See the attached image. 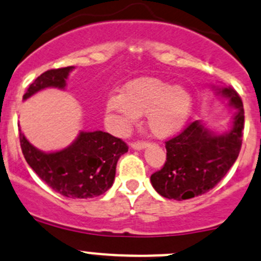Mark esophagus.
I'll return each instance as SVG.
<instances>
[{
    "mask_svg": "<svg viewBox=\"0 0 261 261\" xmlns=\"http://www.w3.org/2000/svg\"><path fill=\"white\" fill-rule=\"evenodd\" d=\"M146 141H134L131 142V147L135 150H142L144 147H146Z\"/></svg>",
    "mask_w": 261,
    "mask_h": 261,
    "instance_id": "obj_1",
    "label": "esophagus"
}]
</instances>
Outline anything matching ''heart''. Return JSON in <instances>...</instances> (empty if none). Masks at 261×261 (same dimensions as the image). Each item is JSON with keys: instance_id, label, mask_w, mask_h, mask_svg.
<instances>
[{"instance_id": "b5f03b06", "label": "heart", "mask_w": 261, "mask_h": 261, "mask_svg": "<svg viewBox=\"0 0 261 261\" xmlns=\"http://www.w3.org/2000/svg\"><path fill=\"white\" fill-rule=\"evenodd\" d=\"M193 100L185 89L159 79H141L126 85L121 95L109 96L106 116L115 133L121 134L141 115L156 138H166L188 121Z\"/></svg>"}]
</instances>
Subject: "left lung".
Returning <instances> with one entry per match:
<instances>
[{
    "mask_svg": "<svg viewBox=\"0 0 261 261\" xmlns=\"http://www.w3.org/2000/svg\"><path fill=\"white\" fill-rule=\"evenodd\" d=\"M218 91L237 112L231 130L215 135L196 120L165 141V164L150 177L161 196L181 201L202 195L218 185L237 161L243 142V101L231 86Z\"/></svg>",
    "mask_w": 261,
    "mask_h": 261,
    "instance_id": "obj_1",
    "label": "left lung"
}]
</instances>
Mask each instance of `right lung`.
Here are the masks:
<instances>
[{"instance_id":"right-lung-1","label":"right lung","mask_w":261,"mask_h":261,"mask_svg":"<svg viewBox=\"0 0 261 261\" xmlns=\"http://www.w3.org/2000/svg\"><path fill=\"white\" fill-rule=\"evenodd\" d=\"M72 66L48 70L32 82L23 100L46 87L64 89ZM21 150L27 164L43 182L71 199H90L108 191L114 184L116 164L128 146L109 133H80L72 145L46 153L32 146L20 130Z\"/></svg>"}]
</instances>
